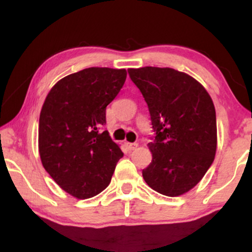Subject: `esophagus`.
Segmentation results:
<instances>
[{"mask_svg": "<svg viewBox=\"0 0 252 252\" xmlns=\"http://www.w3.org/2000/svg\"><path fill=\"white\" fill-rule=\"evenodd\" d=\"M125 146L128 150H134L137 147V143H132V142H125Z\"/></svg>", "mask_w": 252, "mask_h": 252, "instance_id": "1", "label": "esophagus"}]
</instances>
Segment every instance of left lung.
Segmentation results:
<instances>
[{
    "label": "left lung",
    "mask_w": 252,
    "mask_h": 252,
    "mask_svg": "<svg viewBox=\"0 0 252 252\" xmlns=\"http://www.w3.org/2000/svg\"><path fill=\"white\" fill-rule=\"evenodd\" d=\"M147 102L155 136L144 181L159 194L179 196L201 181L217 149L216 109L190 75L170 67L128 68Z\"/></svg>",
    "instance_id": "obj_1"
}]
</instances>
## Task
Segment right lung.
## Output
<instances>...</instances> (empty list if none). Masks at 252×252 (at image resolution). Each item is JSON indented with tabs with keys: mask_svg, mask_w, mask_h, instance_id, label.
Returning a JSON list of instances; mask_svg holds the SVG:
<instances>
[{
	"mask_svg": "<svg viewBox=\"0 0 252 252\" xmlns=\"http://www.w3.org/2000/svg\"><path fill=\"white\" fill-rule=\"evenodd\" d=\"M125 68L89 67L61 79L43 103L39 153L55 182L79 199L108 187L124 156L108 130L105 110L126 80Z\"/></svg>",
	"mask_w": 252,
	"mask_h": 252,
	"instance_id": "right-lung-1",
	"label": "right lung"
}]
</instances>
